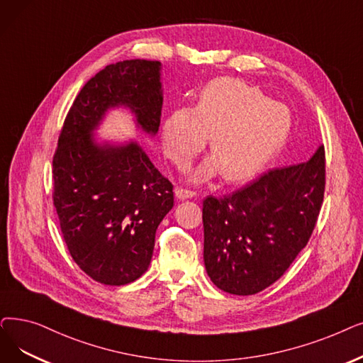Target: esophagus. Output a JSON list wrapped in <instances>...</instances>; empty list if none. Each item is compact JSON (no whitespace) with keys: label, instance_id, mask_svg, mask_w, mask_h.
Wrapping results in <instances>:
<instances>
[{"label":"esophagus","instance_id":"obj_1","mask_svg":"<svg viewBox=\"0 0 363 363\" xmlns=\"http://www.w3.org/2000/svg\"><path fill=\"white\" fill-rule=\"evenodd\" d=\"M175 196H177L179 200H186V199H193V197L196 196V193L191 191V190H185V188L177 186V188H175Z\"/></svg>","mask_w":363,"mask_h":363}]
</instances>
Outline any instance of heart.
I'll return each instance as SVG.
<instances>
[{"instance_id":"obj_1","label":"heart","mask_w":363,"mask_h":363,"mask_svg":"<svg viewBox=\"0 0 363 363\" xmlns=\"http://www.w3.org/2000/svg\"><path fill=\"white\" fill-rule=\"evenodd\" d=\"M289 109L238 78H215L193 108H177L162 123V145L169 159L185 167L206 145L211 157L191 175L203 182L216 175L228 184L254 179L286 144Z\"/></svg>"}]
</instances>
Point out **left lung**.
<instances>
[{
  "label": "left lung",
  "mask_w": 363,
  "mask_h": 363,
  "mask_svg": "<svg viewBox=\"0 0 363 363\" xmlns=\"http://www.w3.org/2000/svg\"><path fill=\"white\" fill-rule=\"evenodd\" d=\"M325 193V148L272 169L231 196L203 200L204 267L220 291L254 295L280 279L308 239Z\"/></svg>",
  "instance_id": "left-lung-1"
}]
</instances>
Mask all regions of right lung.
<instances>
[{"label":"right lung","instance_id":"1","mask_svg":"<svg viewBox=\"0 0 363 363\" xmlns=\"http://www.w3.org/2000/svg\"><path fill=\"white\" fill-rule=\"evenodd\" d=\"M159 60L111 64L91 77L67 114L53 157V203L72 259L104 285L143 276L157 227L173 208V185L138 143L99 144L93 130L108 109L125 106L147 135L160 125Z\"/></svg>","mask_w":363,"mask_h":363}]
</instances>
